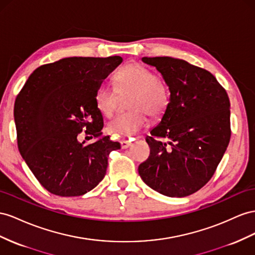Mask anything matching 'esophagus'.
Here are the masks:
<instances>
[{
  "instance_id": "obj_1",
  "label": "esophagus",
  "mask_w": 255,
  "mask_h": 255,
  "mask_svg": "<svg viewBox=\"0 0 255 255\" xmlns=\"http://www.w3.org/2000/svg\"><path fill=\"white\" fill-rule=\"evenodd\" d=\"M120 144H121V148H122V149H128L132 143H130V142L128 141V140H121V141H120Z\"/></svg>"
}]
</instances>
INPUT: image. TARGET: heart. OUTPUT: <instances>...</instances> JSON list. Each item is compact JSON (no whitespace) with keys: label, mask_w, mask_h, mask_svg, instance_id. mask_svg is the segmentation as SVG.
<instances>
[{"label":"heart","mask_w":255,"mask_h":255,"mask_svg":"<svg viewBox=\"0 0 255 255\" xmlns=\"http://www.w3.org/2000/svg\"><path fill=\"white\" fill-rule=\"evenodd\" d=\"M117 91L120 95L132 94L128 106L130 111L109 121L108 130L118 136H133L147 126V116L159 117L167 106L168 94L160 78L141 64H128L115 75ZM119 95L114 89L101 86L95 93V104L106 117L117 109Z\"/></svg>","instance_id":"1"}]
</instances>
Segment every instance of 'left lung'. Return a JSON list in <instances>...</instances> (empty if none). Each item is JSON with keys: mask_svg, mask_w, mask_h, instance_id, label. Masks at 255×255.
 <instances>
[{"mask_svg": "<svg viewBox=\"0 0 255 255\" xmlns=\"http://www.w3.org/2000/svg\"><path fill=\"white\" fill-rule=\"evenodd\" d=\"M141 61L161 73L170 95L161 121L146 138L150 155L139 165V176L163 195H191L210 180L229 146V96L211 73L187 61Z\"/></svg>", "mask_w": 255, "mask_h": 255, "instance_id": "8db88e82", "label": "left lung"}]
</instances>
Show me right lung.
<instances>
[{
	"label": "right lung",
	"mask_w": 255,
	"mask_h": 255,
	"mask_svg": "<svg viewBox=\"0 0 255 255\" xmlns=\"http://www.w3.org/2000/svg\"><path fill=\"white\" fill-rule=\"evenodd\" d=\"M122 61L119 56L61 59L37 67L18 94L13 117L20 154L50 193L84 195L105 177L108 154L120 143L99 138L104 123L95 93ZM82 128L98 139L80 143Z\"/></svg>",
	"instance_id": "obj_1"
}]
</instances>
